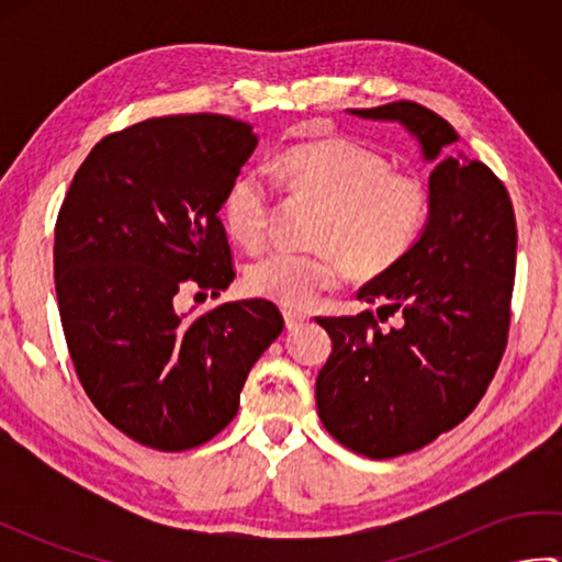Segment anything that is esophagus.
<instances>
[{
    "instance_id": "34e87169",
    "label": "esophagus",
    "mask_w": 562,
    "mask_h": 562,
    "mask_svg": "<svg viewBox=\"0 0 562 562\" xmlns=\"http://www.w3.org/2000/svg\"><path fill=\"white\" fill-rule=\"evenodd\" d=\"M282 316H284V326H288V330H296L306 324V314L294 312V308H284Z\"/></svg>"
}]
</instances>
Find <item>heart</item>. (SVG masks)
I'll return each instance as SVG.
<instances>
[{
  "mask_svg": "<svg viewBox=\"0 0 562 562\" xmlns=\"http://www.w3.org/2000/svg\"><path fill=\"white\" fill-rule=\"evenodd\" d=\"M278 176L294 200L318 207L314 254L278 250L248 268L246 288L280 306H308L352 274L372 280L391 270L420 238L429 217L423 178L391 171V161L345 137H326L290 149ZM224 222L248 250L268 244L272 195L266 178L238 173L222 200Z\"/></svg>",
  "mask_w": 562,
  "mask_h": 562,
  "instance_id": "b5f03b06",
  "label": "heart"
}]
</instances>
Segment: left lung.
Wrapping results in <instances>:
<instances>
[{
	"label": "left lung",
	"instance_id": "obj_1",
	"mask_svg": "<svg viewBox=\"0 0 562 562\" xmlns=\"http://www.w3.org/2000/svg\"><path fill=\"white\" fill-rule=\"evenodd\" d=\"M348 113L401 123L435 166L420 238L357 292L360 302L384 304L379 316L401 311L404 324L379 327L384 318L372 312L316 318L333 340L316 379L321 423L342 447L391 459L465 420L495 376L509 330L517 222L503 181L451 151L459 135L445 117L413 101Z\"/></svg>",
	"mask_w": 562,
	"mask_h": 562
}]
</instances>
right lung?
I'll return each mask as SVG.
<instances>
[{
    "label": "right lung",
    "mask_w": 562,
    "mask_h": 562,
    "mask_svg": "<svg viewBox=\"0 0 562 562\" xmlns=\"http://www.w3.org/2000/svg\"><path fill=\"white\" fill-rule=\"evenodd\" d=\"M258 145L229 115H166L103 137L55 224V292L69 357L101 415L159 451L234 420L250 367L284 328L266 300L178 314V290L236 278L224 190Z\"/></svg>",
    "instance_id": "add662e5"
}]
</instances>
